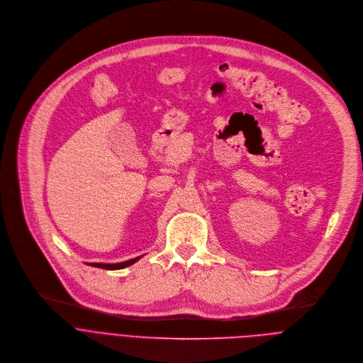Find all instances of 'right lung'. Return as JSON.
<instances>
[{"mask_svg": "<svg viewBox=\"0 0 363 363\" xmlns=\"http://www.w3.org/2000/svg\"><path fill=\"white\" fill-rule=\"evenodd\" d=\"M140 257H141V256L134 257V259H130V260H127V262H121V263H90V266L100 267V269H107V270H117V269H124V267H127V266L135 263ZM87 264H89V263H87Z\"/></svg>", "mask_w": 363, "mask_h": 363, "instance_id": "obj_1", "label": "right lung"}]
</instances>
